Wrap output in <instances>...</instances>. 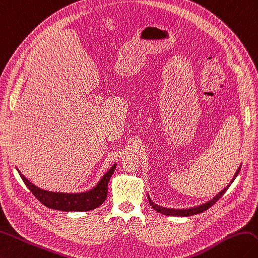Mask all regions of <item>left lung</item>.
<instances>
[{"mask_svg":"<svg viewBox=\"0 0 258 258\" xmlns=\"http://www.w3.org/2000/svg\"><path fill=\"white\" fill-rule=\"evenodd\" d=\"M239 170H241V165H239V168L237 169L236 173L234 174V177L232 179V181L230 182V184H228L226 187L223 188L221 192L217 193L213 199L210 200V201L205 202L204 204L199 205V207H194V208H190V209H168V208H162V207H160V205H158V204H154L152 202V200L150 199V197L148 196L149 203H150L151 207L154 210H156L157 212H159V213H162L164 215H170V216H190V215H196V214H199V213H202V212L207 211L208 209H210L212 207V205L215 204V202L217 201V200H219L223 196V194L226 192L227 188L230 187V185L232 184V182L235 180V177L237 176Z\"/></svg>","mask_w":258,"mask_h":258,"instance_id":"left-lung-1","label":"left lung"}]
</instances>
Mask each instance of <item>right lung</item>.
I'll return each mask as SVG.
<instances>
[{
    "instance_id": "right-lung-1",
    "label": "right lung",
    "mask_w": 258,
    "mask_h": 258,
    "mask_svg": "<svg viewBox=\"0 0 258 258\" xmlns=\"http://www.w3.org/2000/svg\"><path fill=\"white\" fill-rule=\"evenodd\" d=\"M116 165L117 164L112 165L94 188L83 193H59L42 190L28 181L19 170L17 171H19L22 180L28 187V190L45 207L65 212H86L98 208L99 205L105 202L108 193V182H109L113 171L116 169Z\"/></svg>"
}]
</instances>
